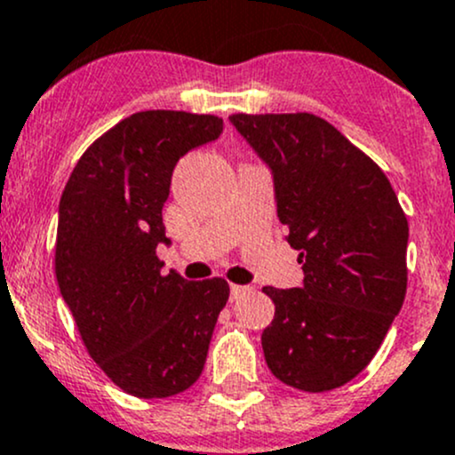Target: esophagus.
I'll return each mask as SVG.
<instances>
[{
  "label": "esophagus",
  "instance_id": "esophagus-1",
  "mask_svg": "<svg viewBox=\"0 0 455 455\" xmlns=\"http://www.w3.org/2000/svg\"><path fill=\"white\" fill-rule=\"evenodd\" d=\"M251 290L252 288H248V285H231V300L242 299V296H246Z\"/></svg>",
  "mask_w": 455,
  "mask_h": 455
}]
</instances>
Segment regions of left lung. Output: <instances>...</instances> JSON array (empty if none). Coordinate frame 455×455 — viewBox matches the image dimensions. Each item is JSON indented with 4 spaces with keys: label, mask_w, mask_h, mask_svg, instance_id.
I'll use <instances>...</instances> for the list:
<instances>
[{
    "label": "left lung",
    "mask_w": 455,
    "mask_h": 455,
    "mask_svg": "<svg viewBox=\"0 0 455 455\" xmlns=\"http://www.w3.org/2000/svg\"><path fill=\"white\" fill-rule=\"evenodd\" d=\"M228 119L270 167L305 275L303 288H264L275 303L261 333L266 364L291 388H340L375 357L403 305L408 218L381 167L323 117Z\"/></svg>",
    "instance_id": "left-lung-1"
}]
</instances>
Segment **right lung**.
I'll list each match as a JSON object with an SVG mask.
<instances>
[{
	"label": "right lung",
	"instance_id": "1",
	"mask_svg": "<svg viewBox=\"0 0 455 455\" xmlns=\"http://www.w3.org/2000/svg\"><path fill=\"white\" fill-rule=\"evenodd\" d=\"M222 128L215 115H131L91 143L60 196V294L95 364L140 399H164L196 384L228 300L224 279L164 275L156 257V246L170 243L161 212L172 172Z\"/></svg>",
	"mask_w": 455,
	"mask_h": 455
}]
</instances>
